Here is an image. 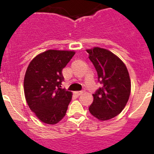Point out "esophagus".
Here are the masks:
<instances>
[{
    "mask_svg": "<svg viewBox=\"0 0 154 154\" xmlns=\"http://www.w3.org/2000/svg\"><path fill=\"white\" fill-rule=\"evenodd\" d=\"M83 93H84V91H76L75 94H77V95H80V94H82Z\"/></svg>",
    "mask_w": 154,
    "mask_h": 154,
    "instance_id": "1",
    "label": "esophagus"
}]
</instances>
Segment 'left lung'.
<instances>
[{"label":"left lung","instance_id":"obj_1","mask_svg":"<svg viewBox=\"0 0 154 154\" xmlns=\"http://www.w3.org/2000/svg\"><path fill=\"white\" fill-rule=\"evenodd\" d=\"M90 61L97 71L101 87L93 94L90 113L100 121L116 117L124 109L130 97L131 83L125 63L106 49L87 50Z\"/></svg>","mask_w":154,"mask_h":154}]
</instances>
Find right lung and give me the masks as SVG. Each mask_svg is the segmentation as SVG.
<instances>
[{
    "instance_id": "right-lung-1",
    "label": "right lung",
    "mask_w": 154,
    "mask_h": 154,
    "mask_svg": "<svg viewBox=\"0 0 154 154\" xmlns=\"http://www.w3.org/2000/svg\"><path fill=\"white\" fill-rule=\"evenodd\" d=\"M74 54V51L48 50L28 66L24 80L25 98L31 111L44 123L55 125L66 116L72 93L61 88L63 69Z\"/></svg>"
}]
</instances>
